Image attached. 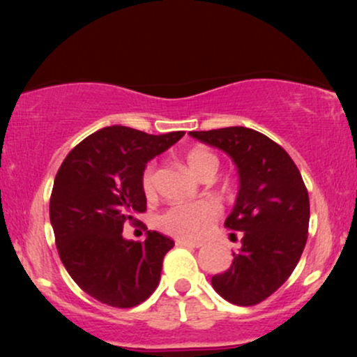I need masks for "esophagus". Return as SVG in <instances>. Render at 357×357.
<instances>
[{
	"label": "esophagus",
	"mask_w": 357,
	"mask_h": 357,
	"mask_svg": "<svg viewBox=\"0 0 357 357\" xmlns=\"http://www.w3.org/2000/svg\"><path fill=\"white\" fill-rule=\"evenodd\" d=\"M176 243L179 245V247H190V248H199L203 247V241H195V240H184V238H179L176 240Z\"/></svg>",
	"instance_id": "obj_1"
}]
</instances>
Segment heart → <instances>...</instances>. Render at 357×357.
<instances>
[{
  "label": "heart",
  "instance_id": "heart-1",
  "mask_svg": "<svg viewBox=\"0 0 357 357\" xmlns=\"http://www.w3.org/2000/svg\"><path fill=\"white\" fill-rule=\"evenodd\" d=\"M188 167L199 179L213 178L218 171V155L206 147H192L184 155ZM154 166L149 165L142 173V190L147 196L154 191ZM220 216L218 204L213 202H198L188 204H174L158 218V227L167 235L179 238H199L210 230Z\"/></svg>",
  "mask_w": 357,
  "mask_h": 357
}]
</instances>
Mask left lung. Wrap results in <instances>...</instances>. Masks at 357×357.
Masks as SVG:
<instances>
[{
    "mask_svg": "<svg viewBox=\"0 0 357 357\" xmlns=\"http://www.w3.org/2000/svg\"><path fill=\"white\" fill-rule=\"evenodd\" d=\"M190 136L225 151L238 169V196L225 227L241 231V248L227 272L213 275V289L235 305L260 304L290 277L304 252L310 206L301 171L284 147L248 127Z\"/></svg>",
    "mask_w": 357,
    "mask_h": 357,
    "instance_id": "left-lung-1",
    "label": "left lung"
}]
</instances>
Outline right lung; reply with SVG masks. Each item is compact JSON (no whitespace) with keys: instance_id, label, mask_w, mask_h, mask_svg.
I'll return each mask as SVG.
<instances>
[{"instance_id":"obj_1","label":"right lung","mask_w":357,"mask_h":357,"mask_svg":"<svg viewBox=\"0 0 357 357\" xmlns=\"http://www.w3.org/2000/svg\"><path fill=\"white\" fill-rule=\"evenodd\" d=\"M183 136L110 126L85 137L61 162L50 198L56 250L75 284L102 304L129 309L159 284L174 241L151 230L144 241L126 240L122 230L146 211L147 161Z\"/></svg>"}]
</instances>
